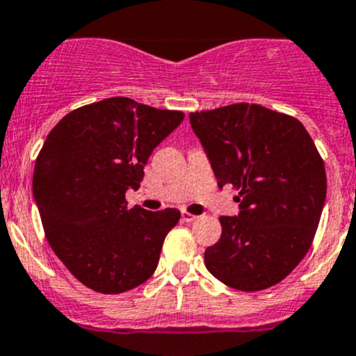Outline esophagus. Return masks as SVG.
I'll use <instances>...</instances> for the list:
<instances>
[{
	"label": "esophagus",
	"instance_id": "obj_1",
	"mask_svg": "<svg viewBox=\"0 0 356 356\" xmlns=\"http://www.w3.org/2000/svg\"><path fill=\"white\" fill-rule=\"evenodd\" d=\"M181 217H182V220H184V222H193V220L198 219V216H195V213L186 212V210H182V212H181Z\"/></svg>",
	"mask_w": 356,
	"mask_h": 356
}]
</instances>
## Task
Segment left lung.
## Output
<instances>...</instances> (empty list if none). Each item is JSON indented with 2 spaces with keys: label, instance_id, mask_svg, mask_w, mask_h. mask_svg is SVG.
<instances>
[{
  "label": "left lung",
  "instance_id": "left-lung-1",
  "mask_svg": "<svg viewBox=\"0 0 356 356\" xmlns=\"http://www.w3.org/2000/svg\"><path fill=\"white\" fill-rule=\"evenodd\" d=\"M217 186L238 191V217L220 216L207 270L227 287L264 291L284 280L309 250L327 195L325 165L302 123L264 106L189 113Z\"/></svg>",
  "mask_w": 356,
  "mask_h": 356
}]
</instances>
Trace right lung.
I'll list each match as a JSON object with an SVG mask.
<instances>
[{
    "label": "right lung",
    "instance_id": "add662e5",
    "mask_svg": "<svg viewBox=\"0 0 356 356\" xmlns=\"http://www.w3.org/2000/svg\"><path fill=\"white\" fill-rule=\"evenodd\" d=\"M182 111L111 97L65 115L36 158L33 195L44 236L72 277L101 294H122L151 278L177 209H129L154 147Z\"/></svg>",
    "mask_w": 356,
    "mask_h": 356
}]
</instances>
